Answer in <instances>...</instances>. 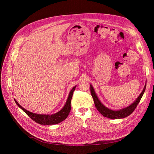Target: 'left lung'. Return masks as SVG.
<instances>
[{"mask_svg": "<svg viewBox=\"0 0 154 154\" xmlns=\"http://www.w3.org/2000/svg\"><path fill=\"white\" fill-rule=\"evenodd\" d=\"M146 82L145 86L144 87V89L140 94V96L137 97V99L134 101L131 105L129 106L122 108L121 109H118V110H113V109H109L107 107H106L105 105L102 104V103L100 101L98 97L97 96L95 91L93 88V87L91 85H90V91H91V94L92 95V97L94 100V102L95 104V106L96 108L97 109V110L105 117L109 118V119H121V118H124L130 115H131L134 112L135 110V109L136 108L137 106L139 103L144 91L146 90Z\"/></svg>", "mask_w": 154, "mask_h": 154, "instance_id": "obj_1", "label": "left lung"}]
</instances>
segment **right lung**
Returning <instances> with one entry per match:
<instances>
[{
  "label": "right lung",
  "mask_w": 154,
  "mask_h": 154,
  "mask_svg": "<svg viewBox=\"0 0 154 154\" xmlns=\"http://www.w3.org/2000/svg\"><path fill=\"white\" fill-rule=\"evenodd\" d=\"M75 88L76 86L73 87V88H72V90H71L68 99L66 102V103L63 107V108L58 112L52 115H40L30 112L27 110V109H26L22 106H20L15 99L14 100L16 103L17 105V106L20 109H23V110L35 122L41 125L57 124L64 121L69 115V112L71 111V102L73 95V93L75 89Z\"/></svg>",
  "instance_id": "obj_1"
}]
</instances>
